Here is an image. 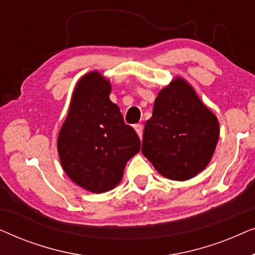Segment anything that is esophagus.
<instances>
[{"label":"esophagus","mask_w":255,"mask_h":255,"mask_svg":"<svg viewBox=\"0 0 255 255\" xmlns=\"http://www.w3.org/2000/svg\"><path fill=\"white\" fill-rule=\"evenodd\" d=\"M134 130L138 133L139 137L141 138L142 137V125L141 124H135L134 125Z\"/></svg>","instance_id":"esophagus-1"}]
</instances>
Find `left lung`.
<instances>
[{"mask_svg":"<svg viewBox=\"0 0 255 255\" xmlns=\"http://www.w3.org/2000/svg\"><path fill=\"white\" fill-rule=\"evenodd\" d=\"M219 138L217 117L189 83L174 79L160 90L146 122L141 152L170 180H189L210 162Z\"/></svg>","mask_w":255,"mask_h":255,"instance_id":"left-lung-1","label":"left lung"}]
</instances>
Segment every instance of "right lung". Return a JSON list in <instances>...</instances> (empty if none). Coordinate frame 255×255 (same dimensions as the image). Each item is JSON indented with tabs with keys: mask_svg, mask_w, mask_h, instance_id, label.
<instances>
[{
	"mask_svg": "<svg viewBox=\"0 0 255 255\" xmlns=\"http://www.w3.org/2000/svg\"><path fill=\"white\" fill-rule=\"evenodd\" d=\"M110 92L109 80L99 72L82 76L58 137L65 173L78 186L97 194L121 182L127 162L140 149V139L124 123Z\"/></svg>",
	"mask_w": 255,
	"mask_h": 255,
	"instance_id": "obj_1",
	"label": "right lung"
}]
</instances>
